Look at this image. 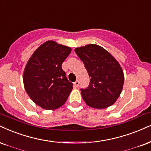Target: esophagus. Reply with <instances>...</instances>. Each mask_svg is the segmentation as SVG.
Listing matches in <instances>:
<instances>
[{
	"mask_svg": "<svg viewBox=\"0 0 151 151\" xmlns=\"http://www.w3.org/2000/svg\"><path fill=\"white\" fill-rule=\"evenodd\" d=\"M78 85H79V82L78 81H76L75 83H74V86H75L76 87H78Z\"/></svg>",
	"mask_w": 151,
	"mask_h": 151,
	"instance_id": "1",
	"label": "esophagus"
}]
</instances>
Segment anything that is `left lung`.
<instances>
[{
  "label": "left lung",
  "mask_w": 151,
  "mask_h": 151,
  "mask_svg": "<svg viewBox=\"0 0 151 151\" xmlns=\"http://www.w3.org/2000/svg\"><path fill=\"white\" fill-rule=\"evenodd\" d=\"M75 52L90 78L81 95L89 106L103 109L112 106L122 92L124 73L118 61L107 50L96 44L77 47Z\"/></svg>",
  "instance_id": "left-lung-1"
}]
</instances>
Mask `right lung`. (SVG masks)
I'll return each mask as SVG.
<instances>
[{"label":"right lung","mask_w":151,"mask_h":151,"mask_svg":"<svg viewBox=\"0 0 151 151\" xmlns=\"http://www.w3.org/2000/svg\"><path fill=\"white\" fill-rule=\"evenodd\" d=\"M71 48L48 40L36 50L27 61L23 83L27 94L37 105L55 110L64 105L73 89L61 68Z\"/></svg>","instance_id":"right-lung-1"}]
</instances>
